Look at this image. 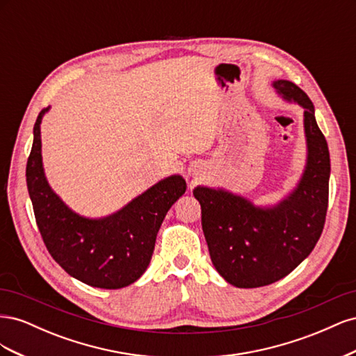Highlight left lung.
<instances>
[{
	"mask_svg": "<svg viewBox=\"0 0 356 356\" xmlns=\"http://www.w3.org/2000/svg\"><path fill=\"white\" fill-rule=\"evenodd\" d=\"M282 98L305 108L307 161L298 186L275 207H255L222 188L196 187L212 264L229 284L258 288L285 277L314 251L328 208L330 152L314 104L297 84L273 81Z\"/></svg>",
	"mask_w": 356,
	"mask_h": 356,
	"instance_id": "obj_1",
	"label": "left lung"
}]
</instances>
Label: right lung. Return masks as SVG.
I'll use <instances>...</instances> for the list:
<instances>
[{"label":"right lung","instance_id":"add662e5","mask_svg":"<svg viewBox=\"0 0 356 356\" xmlns=\"http://www.w3.org/2000/svg\"><path fill=\"white\" fill-rule=\"evenodd\" d=\"M41 110L26 163V186L47 251L63 270L95 288L118 289L138 281L152 260L157 232L168 211L186 193V179L172 175L108 217L92 220L72 212L49 186L42 169Z\"/></svg>","mask_w":356,"mask_h":356}]
</instances>
